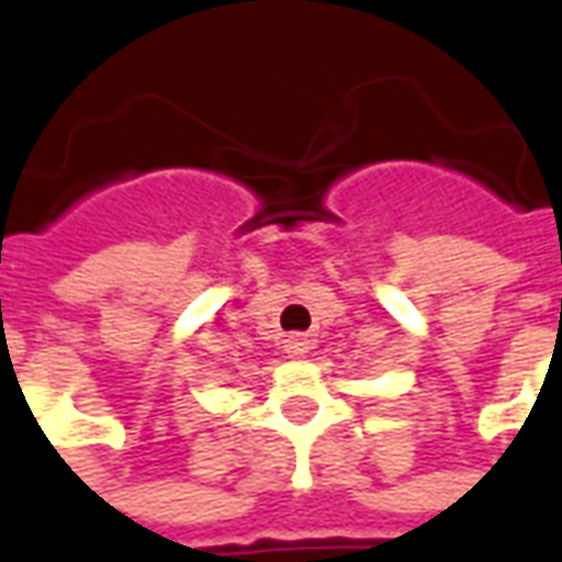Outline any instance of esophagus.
I'll return each instance as SVG.
<instances>
[{"label":"esophagus","mask_w":562,"mask_h":562,"mask_svg":"<svg viewBox=\"0 0 562 562\" xmlns=\"http://www.w3.org/2000/svg\"><path fill=\"white\" fill-rule=\"evenodd\" d=\"M285 352L292 355V358H301V355L310 352V337L304 334H292L289 340H285Z\"/></svg>","instance_id":"34e87169"}]
</instances>
